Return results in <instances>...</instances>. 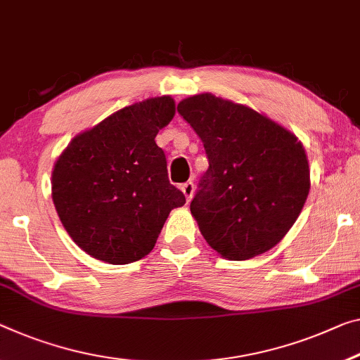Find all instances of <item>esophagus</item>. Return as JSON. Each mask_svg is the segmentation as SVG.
I'll return each instance as SVG.
<instances>
[{"mask_svg":"<svg viewBox=\"0 0 360 360\" xmlns=\"http://www.w3.org/2000/svg\"><path fill=\"white\" fill-rule=\"evenodd\" d=\"M180 188H181V191H184L186 201L190 202L193 198V193H195V184H193V181H186V184H184Z\"/></svg>","mask_w":360,"mask_h":360,"instance_id":"1","label":"esophagus"}]
</instances>
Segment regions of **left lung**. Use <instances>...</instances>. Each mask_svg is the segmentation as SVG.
<instances>
[{
    "label": "left lung",
    "mask_w": 360,
    "mask_h": 360,
    "mask_svg": "<svg viewBox=\"0 0 360 360\" xmlns=\"http://www.w3.org/2000/svg\"><path fill=\"white\" fill-rule=\"evenodd\" d=\"M176 110L201 138L209 162L190 204L204 240L231 261L269 251L309 195L302 145L256 110L209 93L184 99Z\"/></svg>",
    "instance_id": "8db88e82"
}]
</instances>
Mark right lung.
Here are the masks:
<instances>
[{"mask_svg": "<svg viewBox=\"0 0 360 360\" xmlns=\"http://www.w3.org/2000/svg\"><path fill=\"white\" fill-rule=\"evenodd\" d=\"M170 96L151 98L77 135L53 170V201L72 240L99 261H140L165 219L186 202L170 185L167 159L154 138L172 120Z\"/></svg>", "mask_w": 360, "mask_h": 360, "instance_id": "add662e5", "label": "right lung"}]
</instances>
